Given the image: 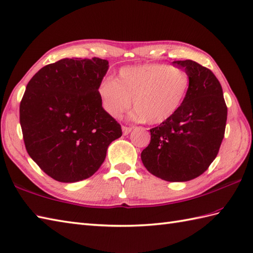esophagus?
I'll return each instance as SVG.
<instances>
[{"label": "esophagus", "mask_w": 253, "mask_h": 253, "mask_svg": "<svg viewBox=\"0 0 253 253\" xmlns=\"http://www.w3.org/2000/svg\"><path fill=\"white\" fill-rule=\"evenodd\" d=\"M122 130H123V135H124V136H127L128 133H130V131L132 130V128H131V127L123 126V127H122Z\"/></svg>", "instance_id": "1"}]
</instances>
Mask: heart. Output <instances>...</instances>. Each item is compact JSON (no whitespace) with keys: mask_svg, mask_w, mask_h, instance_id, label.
<instances>
[{"mask_svg":"<svg viewBox=\"0 0 253 253\" xmlns=\"http://www.w3.org/2000/svg\"><path fill=\"white\" fill-rule=\"evenodd\" d=\"M190 75L184 68L148 63L123 67L117 78H105L98 85L102 107L117 118L131 105L133 117L160 125L173 117L190 88Z\"/></svg>","mask_w":253,"mask_h":253,"instance_id":"obj_1","label":"heart"}]
</instances>
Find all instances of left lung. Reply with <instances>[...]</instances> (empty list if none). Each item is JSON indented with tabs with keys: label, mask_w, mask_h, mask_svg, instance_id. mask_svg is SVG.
I'll use <instances>...</instances> for the list:
<instances>
[{
	"label": "left lung",
	"mask_w": 253,
	"mask_h": 253,
	"mask_svg": "<svg viewBox=\"0 0 253 253\" xmlns=\"http://www.w3.org/2000/svg\"><path fill=\"white\" fill-rule=\"evenodd\" d=\"M173 64L190 75V88L178 112L150 129L151 141L141 152V161L161 179L188 181L204 173L216 158L227 107L222 85L210 69L191 60Z\"/></svg>",
	"instance_id": "1"
}]
</instances>
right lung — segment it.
I'll use <instances>...</instances> for the list:
<instances>
[{"label": "right lung", "instance_id": "obj_1", "mask_svg": "<svg viewBox=\"0 0 253 253\" xmlns=\"http://www.w3.org/2000/svg\"><path fill=\"white\" fill-rule=\"evenodd\" d=\"M109 62L63 58L30 79L19 106L26 150L45 174L76 182L100 169L122 128L102 107L98 85Z\"/></svg>", "mask_w": 253, "mask_h": 253}]
</instances>
